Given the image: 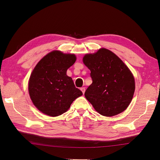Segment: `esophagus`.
I'll list each match as a JSON object with an SVG mask.
<instances>
[{
  "mask_svg": "<svg viewBox=\"0 0 160 160\" xmlns=\"http://www.w3.org/2000/svg\"><path fill=\"white\" fill-rule=\"evenodd\" d=\"M81 91H82V93L84 94L85 93V88H81Z\"/></svg>",
  "mask_w": 160,
  "mask_h": 160,
  "instance_id": "esophagus-1",
  "label": "esophagus"
}]
</instances>
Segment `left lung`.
Returning <instances> with one entry per match:
<instances>
[{
    "label": "left lung",
    "mask_w": 160,
    "mask_h": 160,
    "mask_svg": "<svg viewBox=\"0 0 160 160\" xmlns=\"http://www.w3.org/2000/svg\"><path fill=\"white\" fill-rule=\"evenodd\" d=\"M83 63L91 71L92 83L85 93L98 112L106 117L128 108L135 91V79L127 65L111 51L101 48L86 54Z\"/></svg>",
    "instance_id": "left-lung-1"
}]
</instances>
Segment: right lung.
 <instances>
[{"label": "right lung", "mask_w": 160, "mask_h": 160, "mask_svg": "<svg viewBox=\"0 0 160 160\" xmlns=\"http://www.w3.org/2000/svg\"><path fill=\"white\" fill-rule=\"evenodd\" d=\"M74 54L52 51L40 60L28 81V93L42 113L56 117L65 113L75 99L83 95L67 71L75 63Z\"/></svg>", "instance_id": "1"}]
</instances>
